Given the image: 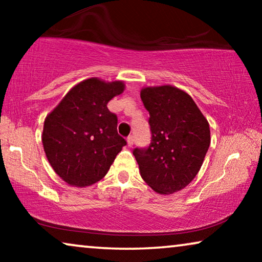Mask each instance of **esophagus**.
Returning <instances> with one entry per match:
<instances>
[{"mask_svg": "<svg viewBox=\"0 0 262 262\" xmlns=\"http://www.w3.org/2000/svg\"><path fill=\"white\" fill-rule=\"evenodd\" d=\"M126 141H127V145H128V146H132V145H134V142H135L134 136H128Z\"/></svg>", "mask_w": 262, "mask_h": 262, "instance_id": "esophagus-1", "label": "esophagus"}]
</instances>
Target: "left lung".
Wrapping results in <instances>:
<instances>
[{"label": "left lung", "instance_id": "1", "mask_svg": "<svg viewBox=\"0 0 262 262\" xmlns=\"http://www.w3.org/2000/svg\"><path fill=\"white\" fill-rule=\"evenodd\" d=\"M141 99L150 114L151 143L134 150L139 173L154 191L171 194L200 170L211 142L209 123L191 96L170 84L143 88Z\"/></svg>", "mask_w": 262, "mask_h": 262}]
</instances>
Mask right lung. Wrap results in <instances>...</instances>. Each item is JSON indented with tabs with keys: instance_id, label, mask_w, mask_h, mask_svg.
Here are the masks:
<instances>
[{
	"instance_id": "1",
	"label": "right lung",
	"mask_w": 262,
	"mask_h": 262,
	"mask_svg": "<svg viewBox=\"0 0 262 262\" xmlns=\"http://www.w3.org/2000/svg\"><path fill=\"white\" fill-rule=\"evenodd\" d=\"M121 81L92 77L75 85L48 114L41 141L59 178L76 187L105 177L126 141L118 135V118L107 103L124 92Z\"/></svg>"
}]
</instances>
